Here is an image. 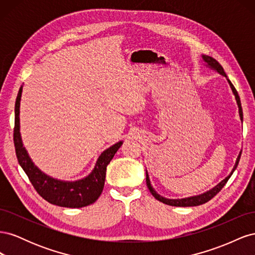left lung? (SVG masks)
<instances>
[{
    "mask_svg": "<svg viewBox=\"0 0 255 255\" xmlns=\"http://www.w3.org/2000/svg\"><path fill=\"white\" fill-rule=\"evenodd\" d=\"M202 59L204 60V63L206 64V67L213 69V70L217 71L219 74L226 76L227 78V81L230 85L231 89H232L233 91V95L235 96V100H236V103H237V106H238V113H239V117H241V120L243 122V109H242V103H241V99H239V96L237 94V91L235 89V87L233 86V84L231 83V81L228 79V76L225 72V70H223V68L221 67V65L218 63L217 60L214 59L213 57L211 56H207V55H202ZM241 155H242V151L239 152V155L236 159V163L234 165V168L233 170L231 171V173L226 177L225 180H222L219 184L216 185L215 187H213L212 189L207 190L205 192H203V194L201 195H198V196H192V197H188V198H183V199H168V198H165L163 196L158 195L157 192L155 191V189H154L152 187L151 185V182H150V177H149V174H148V171L145 170V181H146V186H148L150 192L152 194V196L155 198L156 200H158V201L163 202L165 204H168V205H171V206H182V207H186V206H198V205H201V204H204L206 202L210 201V200L212 198H214L216 195L218 194V192L222 189V187L225 186V185L227 184V182L229 181V179L231 177V175L233 174V172L235 171V169L237 168V165L239 163V159H241Z\"/></svg>",
    "mask_w": 255,
    "mask_h": 255,
    "instance_id": "left-lung-1",
    "label": "left lung"
}]
</instances>
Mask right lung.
<instances>
[{
	"label": "right lung",
	"mask_w": 255,
	"mask_h": 255,
	"mask_svg": "<svg viewBox=\"0 0 255 255\" xmlns=\"http://www.w3.org/2000/svg\"><path fill=\"white\" fill-rule=\"evenodd\" d=\"M22 86L19 89L14 104V128L13 142L16 155L20 166L28 176L36 191L51 204L63 207H84L96 202L104 187L106 167L111 163L116 152L122 145L119 141L101 153L95 165L94 170L86 177L79 181H60L42 172L29 157L23 146L20 134V101Z\"/></svg>",
	"instance_id": "obj_1"
}]
</instances>
